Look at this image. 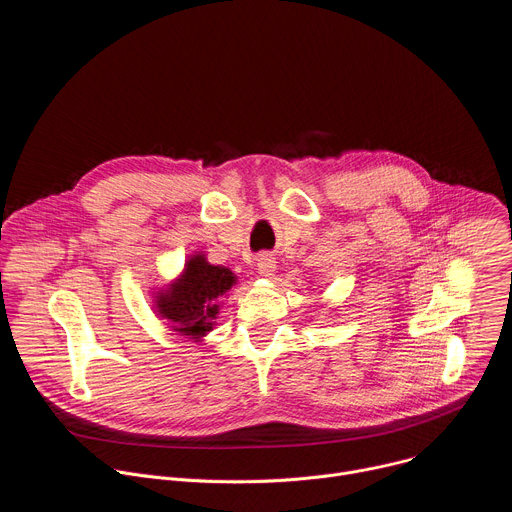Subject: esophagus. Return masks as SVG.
Returning <instances> with one entry per match:
<instances>
[{"instance_id": "1", "label": "esophagus", "mask_w": 512, "mask_h": 512, "mask_svg": "<svg viewBox=\"0 0 512 512\" xmlns=\"http://www.w3.org/2000/svg\"><path fill=\"white\" fill-rule=\"evenodd\" d=\"M257 271H259L261 277L271 279L275 275V271H277V261L271 255H267V253L259 255L257 257Z\"/></svg>"}]
</instances>
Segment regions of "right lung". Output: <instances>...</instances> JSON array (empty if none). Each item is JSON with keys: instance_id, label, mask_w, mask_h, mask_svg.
I'll list each match as a JSON object with an SVG mask.
<instances>
[{"instance_id": "obj_1", "label": "right lung", "mask_w": 512, "mask_h": 512, "mask_svg": "<svg viewBox=\"0 0 512 512\" xmlns=\"http://www.w3.org/2000/svg\"><path fill=\"white\" fill-rule=\"evenodd\" d=\"M239 277L225 265H212L202 251L184 261L182 271L152 291V310L166 328L190 342L202 344L214 330L223 298L237 285Z\"/></svg>"}]
</instances>
